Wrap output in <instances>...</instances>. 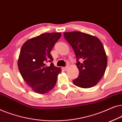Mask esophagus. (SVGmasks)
I'll return each instance as SVG.
<instances>
[{
  "label": "esophagus",
  "instance_id": "1",
  "mask_svg": "<svg viewBox=\"0 0 122 122\" xmlns=\"http://www.w3.org/2000/svg\"><path fill=\"white\" fill-rule=\"evenodd\" d=\"M62 69H63V71H66V70L68 69V67H67V66H66V67H63V68H62Z\"/></svg>",
  "mask_w": 122,
  "mask_h": 122
}]
</instances>
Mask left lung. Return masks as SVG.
I'll use <instances>...</instances> for the list:
<instances>
[{
    "mask_svg": "<svg viewBox=\"0 0 122 122\" xmlns=\"http://www.w3.org/2000/svg\"><path fill=\"white\" fill-rule=\"evenodd\" d=\"M76 56L78 77L73 81L75 86L89 88L96 86L104 76L107 56L101 41L97 36L81 31L63 33ZM83 60L82 63L79 61Z\"/></svg>",
    "mask_w": 122,
    "mask_h": 122,
    "instance_id": "1",
    "label": "left lung"
}]
</instances>
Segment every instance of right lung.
<instances>
[{
    "label": "right lung",
    "instance_id": "add662e5",
    "mask_svg": "<svg viewBox=\"0 0 122 122\" xmlns=\"http://www.w3.org/2000/svg\"><path fill=\"white\" fill-rule=\"evenodd\" d=\"M61 33H43L26 41L20 51L18 69L23 79L34 92L45 94L51 91L56 83L58 75L61 72L53 63L51 51L61 37Z\"/></svg>",
    "mask_w": 122,
    "mask_h": 122
}]
</instances>
